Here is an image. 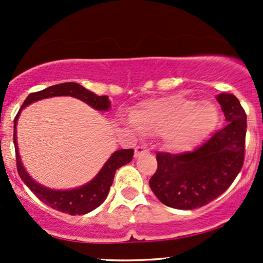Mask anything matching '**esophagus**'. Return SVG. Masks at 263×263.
Returning <instances> with one entry per match:
<instances>
[{
	"label": "esophagus",
	"instance_id": "obj_1",
	"mask_svg": "<svg viewBox=\"0 0 263 263\" xmlns=\"http://www.w3.org/2000/svg\"><path fill=\"white\" fill-rule=\"evenodd\" d=\"M146 153H148V149L146 148V147L143 146H138L135 148V158H138V157L146 155Z\"/></svg>",
	"mask_w": 263,
	"mask_h": 263
}]
</instances>
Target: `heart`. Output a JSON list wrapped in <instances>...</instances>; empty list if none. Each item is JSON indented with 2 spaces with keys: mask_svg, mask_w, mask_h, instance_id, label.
Here are the masks:
<instances>
[{
  "mask_svg": "<svg viewBox=\"0 0 263 263\" xmlns=\"http://www.w3.org/2000/svg\"><path fill=\"white\" fill-rule=\"evenodd\" d=\"M131 122L144 135H162L165 149L184 153L213 134L219 123L218 107L180 93L149 99L131 111Z\"/></svg>",
  "mask_w": 263,
  "mask_h": 263,
  "instance_id": "heart-1",
  "label": "heart"
}]
</instances>
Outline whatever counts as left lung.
Wrapping results in <instances>:
<instances>
[{
    "instance_id": "8db88e82",
    "label": "left lung",
    "mask_w": 263,
    "mask_h": 263,
    "mask_svg": "<svg viewBox=\"0 0 263 263\" xmlns=\"http://www.w3.org/2000/svg\"><path fill=\"white\" fill-rule=\"evenodd\" d=\"M216 100L226 120L224 128L193 152L157 153L158 168L149 186L167 206L192 210L210 203L231 185L242 168L246 114L232 93L221 92Z\"/></svg>"
}]
</instances>
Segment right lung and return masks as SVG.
Wrapping results in <instances>:
<instances>
[{
	"mask_svg": "<svg viewBox=\"0 0 263 263\" xmlns=\"http://www.w3.org/2000/svg\"><path fill=\"white\" fill-rule=\"evenodd\" d=\"M53 96H71V98H77L81 101L86 102L89 106H91L98 111H108L111 107V102L108 100V96L96 95V93L85 89V87L79 85V84L63 83L58 84V85L49 86L47 89L41 90V91L29 93L25 102H23L22 107L18 111L17 116L14 117L13 143L14 148H16L17 171L21 179L37 195L39 200L43 201L48 206L62 211V213L70 214V215H84V214L90 213V211L96 209V208L100 206L104 203L108 192H110V186L112 185L115 173H116V171L120 167H122V165L127 164V163L132 161L134 149L115 151L104 164V167L101 168L100 172L96 174V177H93L89 183L78 186V188L68 190H55L47 188V186L35 182L27 173L26 168L22 164V159H21L20 152H18L16 126L18 117H20L21 111L23 108L31 105L32 102L42 100V99L53 98Z\"/></svg>",
	"mask_w": 263,
	"mask_h": 263,
	"instance_id": "1",
	"label": "right lung"
}]
</instances>
